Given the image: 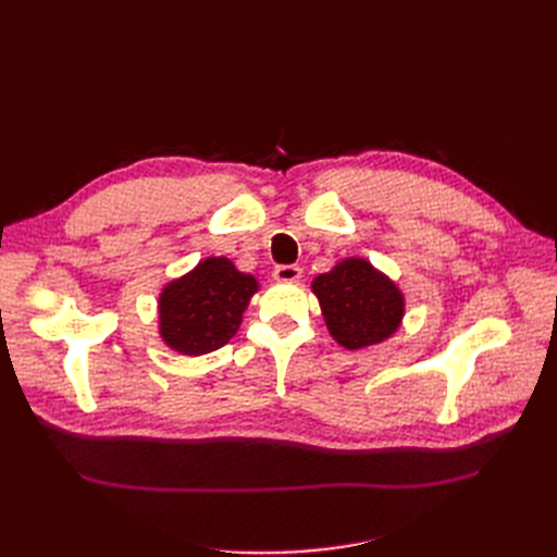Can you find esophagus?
I'll use <instances>...</instances> for the list:
<instances>
[{
    "label": "esophagus",
    "instance_id": "obj_1",
    "mask_svg": "<svg viewBox=\"0 0 557 557\" xmlns=\"http://www.w3.org/2000/svg\"><path fill=\"white\" fill-rule=\"evenodd\" d=\"M274 278L281 283H295L301 278V269L297 264H283L274 269Z\"/></svg>",
    "mask_w": 557,
    "mask_h": 557
}]
</instances>
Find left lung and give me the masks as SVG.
I'll use <instances>...</instances> for the list:
<instances>
[{
	"mask_svg": "<svg viewBox=\"0 0 557 557\" xmlns=\"http://www.w3.org/2000/svg\"><path fill=\"white\" fill-rule=\"evenodd\" d=\"M311 290L332 339L348 350L391 339L401 325L404 295L369 260H342L332 272L315 276Z\"/></svg>",
	"mask_w": 557,
	"mask_h": 557,
	"instance_id": "left-lung-1",
	"label": "left lung"
}]
</instances>
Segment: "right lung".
<instances>
[{"label":"right lung","mask_w":557,"mask_h":557,"mask_svg":"<svg viewBox=\"0 0 557 557\" xmlns=\"http://www.w3.org/2000/svg\"><path fill=\"white\" fill-rule=\"evenodd\" d=\"M256 276L239 272L227 258L201 260L193 272L170 281L160 293V336L183 356H205L237 334Z\"/></svg>","instance_id":"right-lung-1"}]
</instances>
